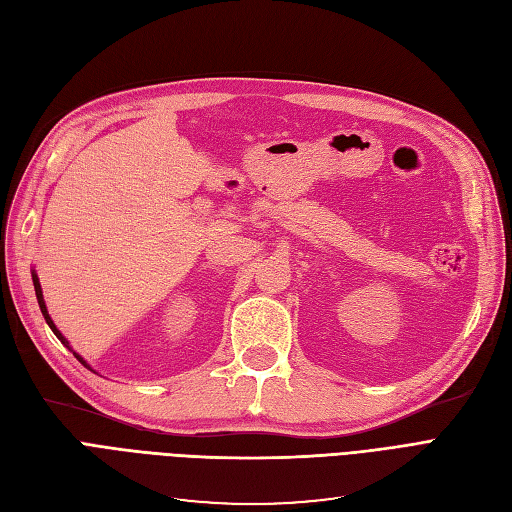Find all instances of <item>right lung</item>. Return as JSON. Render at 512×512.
Returning <instances> with one entry per match:
<instances>
[{
	"label": "right lung",
	"mask_w": 512,
	"mask_h": 512,
	"mask_svg": "<svg viewBox=\"0 0 512 512\" xmlns=\"http://www.w3.org/2000/svg\"><path fill=\"white\" fill-rule=\"evenodd\" d=\"M32 280H34V290H36V299H38V305H40V312H42V316H44V320H46V324H49V327H51V331L57 335V339H59V342L61 344H64L74 356H76V359H79L87 369H91V365L83 359V356L79 354V352H74L72 348H70V342H68V339L64 337V335H61V331L55 327V322H53V318L49 316V309H46V303H44V297H42V286H40V280H38V273H36V269H32ZM91 371H94V369H91Z\"/></svg>",
	"instance_id": "right-lung-1"
}]
</instances>
